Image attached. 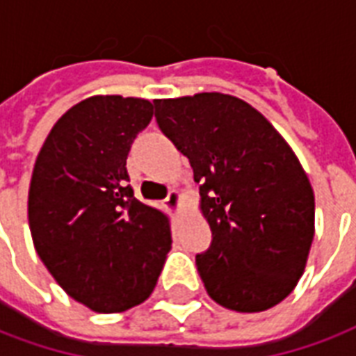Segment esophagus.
Masks as SVG:
<instances>
[{
    "label": "esophagus",
    "instance_id": "34e87169",
    "mask_svg": "<svg viewBox=\"0 0 356 356\" xmlns=\"http://www.w3.org/2000/svg\"><path fill=\"white\" fill-rule=\"evenodd\" d=\"M179 202H181V194H179L177 191H170V194H168L164 200V205L170 211H175L179 207Z\"/></svg>",
    "mask_w": 356,
    "mask_h": 356
}]
</instances>
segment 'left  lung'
Returning <instances> with one entry per match:
<instances>
[{
	"mask_svg": "<svg viewBox=\"0 0 356 356\" xmlns=\"http://www.w3.org/2000/svg\"><path fill=\"white\" fill-rule=\"evenodd\" d=\"M165 138L200 183L211 245L196 254L205 291L239 313L270 309L304 273L315 234V198L298 158L254 107L202 92L154 99Z\"/></svg>",
	"mask_w": 356,
	"mask_h": 356,
	"instance_id": "8db88e82",
	"label": "left lung"
}]
</instances>
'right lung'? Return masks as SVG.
Segmentation results:
<instances>
[{
	"instance_id": "obj_1",
	"label": "right lung",
	"mask_w": 356,
	"mask_h": 356,
	"mask_svg": "<svg viewBox=\"0 0 356 356\" xmlns=\"http://www.w3.org/2000/svg\"><path fill=\"white\" fill-rule=\"evenodd\" d=\"M151 118L149 99L88 97L62 115L33 165L35 251L58 285L97 313L149 298L171 249L168 217L128 185L126 158Z\"/></svg>"
}]
</instances>
